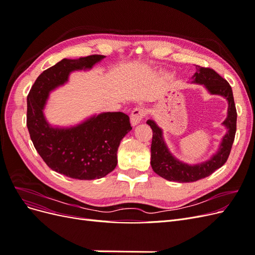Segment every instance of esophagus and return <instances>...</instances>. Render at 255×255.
Returning a JSON list of instances; mask_svg holds the SVG:
<instances>
[{
  "mask_svg": "<svg viewBox=\"0 0 255 255\" xmlns=\"http://www.w3.org/2000/svg\"><path fill=\"white\" fill-rule=\"evenodd\" d=\"M145 111L141 107H136V109L130 114V125L132 127H136L140 123V121L143 119L144 117Z\"/></svg>",
  "mask_w": 255,
  "mask_h": 255,
  "instance_id": "esophagus-1",
  "label": "esophagus"
}]
</instances>
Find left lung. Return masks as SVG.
Returning a JSON list of instances; mask_svg holds the SVG:
<instances>
[{
  "label": "left lung",
  "instance_id": "8db88e82",
  "mask_svg": "<svg viewBox=\"0 0 255 255\" xmlns=\"http://www.w3.org/2000/svg\"><path fill=\"white\" fill-rule=\"evenodd\" d=\"M196 69L197 72L191 78V83L203 85L211 95L221 96L228 101V116L226 120L222 122V126L227 128V133L222 137L217 152L214 153L210 159L203 161V163L189 165L172 155L164 139L163 129L156 125V122L152 119L146 121V125H149L153 130L151 144L152 169L156 174L168 181L189 183L211 175L225 165L235 138L237 113L233 91L230 84L213 69L200 66H196Z\"/></svg>",
  "mask_w": 255,
  "mask_h": 255
}]
</instances>
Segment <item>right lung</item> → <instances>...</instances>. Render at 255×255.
Returning <instances> with one entry per match:
<instances>
[{
    "instance_id": "add662e5",
    "label": "right lung",
    "mask_w": 255,
    "mask_h": 255,
    "mask_svg": "<svg viewBox=\"0 0 255 255\" xmlns=\"http://www.w3.org/2000/svg\"><path fill=\"white\" fill-rule=\"evenodd\" d=\"M104 57L61 59L38 76L27 96L26 126L35 149L52 170L71 179L96 180L112 172L122 138L132 129L121 112L94 115L66 128L50 125L44 116L51 91L65 85L71 72L90 70Z\"/></svg>"
}]
</instances>
